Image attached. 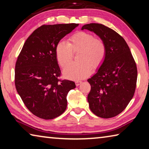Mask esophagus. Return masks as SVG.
<instances>
[{"label":"esophagus","instance_id":"obj_1","mask_svg":"<svg viewBox=\"0 0 149 149\" xmlns=\"http://www.w3.org/2000/svg\"><path fill=\"white\" fill-rule=\"evenodd\" d=\"M81 84H82L81 81H75V85H76V86H79V85Z\"/></svg>","mask_w":149,"mask_h":149}]
</instances>
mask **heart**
Masks as SVG:
<instances>
[{
	"instance_id": "1",
	"label": "heart",
	"mask_w": 149,
	"mask_h": 149,
	"mask_svg": "<svg viewBox=\"0 0 149 149\" xmlns=\"http://www.w3.org/2000/svg\"><path fill=\"white\" fill-rule=\"evenodd\" d=\"M80 50L78 63H72L64 68L65 78L79 80L89 76L93 69L101 65L107 54V47L100 38L86 31H78L70 37L68 42L60 41L55 48V55L58 64L64 67L72 58L73 52Z\"/></svg>"
}]
</instances>
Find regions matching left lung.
Returning a JSON list of instances; mask_svg holds the SVG:
<instances>
[{"instance_id":"left-lung-1","label":"left lung","mask_w":149,"mask_h":149,"mask_svg":"<svg viewBox=\"0 0 149 149\" xmlns=\"http://www.w3.org/2000/svg\"><path fill=\"white\" fill-rule=\"evenodd\" d=\"M94 32L104 42L107 54L95 75L87 79L91 87L87 97L93 114L110 118L124 110L134 95L137 70L124 39L102 24L84 25L81 30Z\"/></svg>"}]
</instances>
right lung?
<instances>
[{"instance_id":"right-lung-1","label":"right lung","mask_w":149,"mask_h":149,"mask_svg":"<svg viewBox=\"0 0 149 149\" xmlns=\"http://www.w3.org/2000/svg\"><path fill=\"white\" fill-rule=\"evenodd\" d=\"M78 24L43 25L27 39L15 66L17 92L30 112L45 120L64 113L66 97L75 88L74 81L60 80L55 48Z\"/></svg>"}]
</instances>
